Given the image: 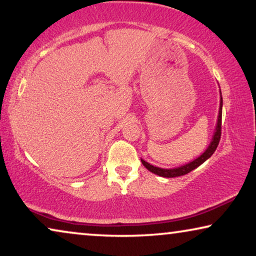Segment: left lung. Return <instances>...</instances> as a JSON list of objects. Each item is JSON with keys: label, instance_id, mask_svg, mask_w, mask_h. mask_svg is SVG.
<instances>
[{"label": "left lung", "instance_id": "8db88e82", "mask_svg": "<svg viewBox=\"0 0 256 256\" xmlns=\"http://www.w3.org/2000/svg\"><path fill=\"white\" fill-rule=\"evenodd\" d=\"M220 110H218V117H217V124H216L215 131H214L212 141H210V144H209V146L207 147V150L202 152L199 158L193 160V161H190V163H186V164H184V166L174 168V169H163V168L154 166H152L150 163H148L144 161V160L141 158V162H142L144 168L150 170V172L158 174V176L166 177V178H174V177L184 176V174L190 172V171L194 169H196V168L200 166L202 163L207 161V160L214 154V152L216 150V148H217V146H218V142L220 140V130H222V106H223V98H222V93H220Z\"/></svg>", "mask_w": 256, "mask_h": 256}]
</instances>
